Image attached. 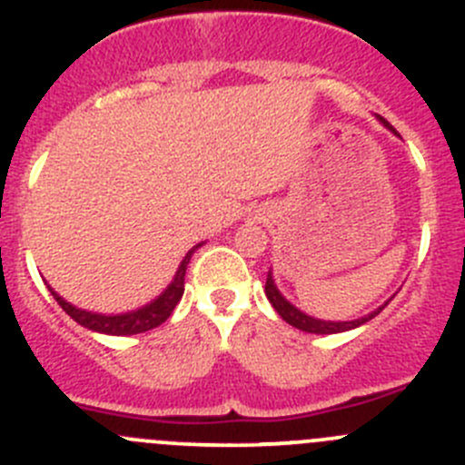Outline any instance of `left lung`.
<instances>
[{
  "label": "left lung",
  "instance_id": "left-lung-1",
  "mask_svg": "<svg viewBox=\"0 0 465 465\" xmlns=\"http://www.w3.org/2000/svg\"><path fill=\"white\" fill-rule=\"evenodd\" d=\"M380 118V115H377ZM380 123L384 124L386 129H391L393 132V127H391L389 123H386L384 118H380ZM265 295H268L270 304L274 306V311H277L279 315H282L283 320H286L288 324H292V327L302 329V331H309V333H341V331H350V329H357L361 327V324H366L368 320L375 318L377 313H380L384 306H380L377 311H372V313L363 315V318H357V320H350V322H331V320H318V318H311V315L302 313L297 306H292L291 302L286 300V297L279 292L277 283H274L272 279V272H268V279H265Z\"/></svg>",
  "mask_w": 465,
  "mask_h": 465
}]
</instances>
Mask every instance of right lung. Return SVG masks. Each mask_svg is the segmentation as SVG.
Instances as JSON below:
<instances>
[{"mask_svg": "<svg viewBox=\"0 0 465 465\" xmlns=\"http://www.w3.org/2000/svg\"><path fill=\"white\" fill-rule=\"evenodd\" d=\"M197 247H202V245H197ZM197 247H193V250L183 256V261H182V265H179L174 279L170 282V286L165 288L159 297H156V300H152L150 304L141 306V309L129 311V313H118V315L90 313V311L72 306L70 302L63 300V297L54 291V288H49V292H52L54 300L58 302V306H61V309L65 311V313L70 315L74 322H79L81 327H85V329H93V331H99V333H108V336H132V333L150 331V329L159 327L161 322H165V320L173 315L174 306L179 304V300H182L183 277H186V268H188V263H191V256Z\"/></svg>", "mask_w": 465, "mask_h": 465, "instance_id": "1", "label": "right lung"}]
</instances>
